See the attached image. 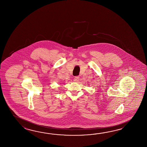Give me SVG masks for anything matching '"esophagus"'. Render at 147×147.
<instances>
[{
  "label": "esophagus",
  "instance_id": "esophagus-1",
  "mask_svg": "<svg viewBox=\"0 0 147 147\" xmlns=\"http://www.w3.org/2000/svg\"><path fill=\"white\" fill-rule=\"evenodd\" d=\"M79 80H80V78L78 76H75V78L73 79V80L75 82H78Z\"/></svg>",
  "mask_w": 147,
  "mask_h": 147
}]
</instances>
